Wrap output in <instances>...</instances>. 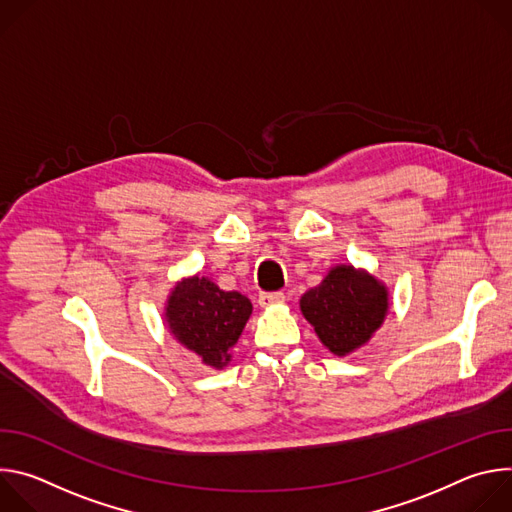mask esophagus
<instances>
[{
  "label": "esophagus",
  "mask_w": 512,
  "mask_h": 512,
  "mask_svg": "<svg viewBox=\"0 0 512 512\" xmlns=\"http://www.w3.org/2000/svg\"><path fill=\"white\" fill-rule=\"evenodd\" d=\"M283 300H285L283 291H263V294H259V304L261 306H273V304H279Z\"/></svg>",
  "instance_id": "34e87169"
}]
</instances>
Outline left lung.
I'll return each mask as SVG.
<instances>
[{
	"label": "left lung",
	"mask_w": 512,
	"mask_h": 512,
	"mask_svg": "<svg viewBox=\"0 0 512 512\" xmlns=\"http://www.w3.org/2000/svg\"><path fill=\"white\" fill-rule=\"evenodd\" d=\"M300 306L324 346L344 356L367 342L383 324L389 298L385 285L375 277L340 265L306 291Z\"/></svg>",
	"instance_id": "8db88e82"
}]
</instances>
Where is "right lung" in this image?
Returning <instances> with one entry per match:
<instances>
[{"mask_svg":"<svg viewBox=\"0 0 512 512\" xmlns=\"http://www.w3.org/2000/svg\"><path fill=\"white\" fill-rule=\"evenodd\" d=\"M251 310V302L239 291H223L208 277H192L174 287L166 322L178 342L210 367L223 369Z\"/></svg>","mask_w":512,"mask_h":512,"instance_id":"add662e5","label":"right lung"}]
</instances>
